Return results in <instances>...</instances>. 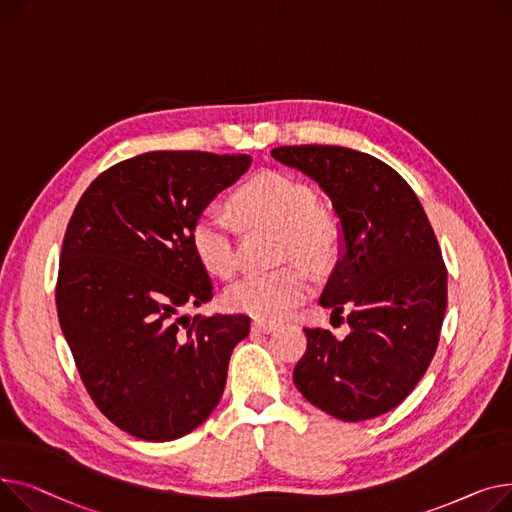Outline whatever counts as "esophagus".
I'll use <instances>...</instances> for the list:
<instances>
[{
  "instance_id": "34e87169",
  "label": "esophagus",
  "mask_w": 512,
  "mask_h": 512,
  "mask_svg": "<svg viewBox=\"0 0 512 512\" xmlns=\"http://www.w3.org/2000/svg\"><path fill=\"white\" fill-rule=\"evenodd\" d=\"M275 328H277L275 322H266V320H254L252 322V330H256V333H273Z\"/></svg>"
}]
</instances>
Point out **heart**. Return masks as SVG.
I'll use <instances>...</instances> for the list:
<instances>
[{"instance_id": "obj_1", "label": "heart", "mask_w": 512, "mask_h": 512, "mask_svg": "<svg viewBox=\"0 0 512 512\" xmlns=\"http://www.w3.org/2000/svg\"><path fill=\"white\" fill-rule=\"evenodd\" d=\"M235 206L248 217L268 221L285 231V250L304 260H320L328 250V233L320 225L316 194L293 177L262 175L235 196ZM237 223L231 210L210 202L196 217L190 242L202 266L219 277L231 275L237 264ZM308 293V277L295 266L248 273L229 285L225 297L231 310L258 320L287 316Z\"/></svg>"}]
</instances>
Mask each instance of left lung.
<instances>
[{
  "label": "left lung",
  "instance_id": "1",
  "mask_svg": "<svg viewBox=\"0 0 512 512\" xmlns=\"http://www.w3.org/2000/svg\"><path fill=\"white\" fill-rule=\"evenodd\" d=\"M270 155L316 182L339 221V260L318 302L347 314L349 335L304 328L293 382L343 422L378 417L411 393L438 347L446 268L436 235L405 179L372 155L320 144Z\"/></svg>",
  "mask_w": 512,
  "mask_h": 512
}]
</instances>
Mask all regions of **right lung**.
I'll list each match as a JSON object with an SVG mask.
<instances>
[{
  "label": "right lung",
  "mask_w": 512,
  "mask_h": 512,
  "mask_svg": "<svg viewBox=\"0 0 512 512\" xmlns=\"http://www.w3.org/2000/svg\"><path fill=\"white\" fill-rule=\"evenodd\" d=\"M250 165L248 155L155 150L101 173L74 208L55 289L59 326L95 405L140 440L198 428L250 333L244 314L179 316L213 297L192 225Z\"/></svg>",
  "instance_id": "1"
}]
</instances>
